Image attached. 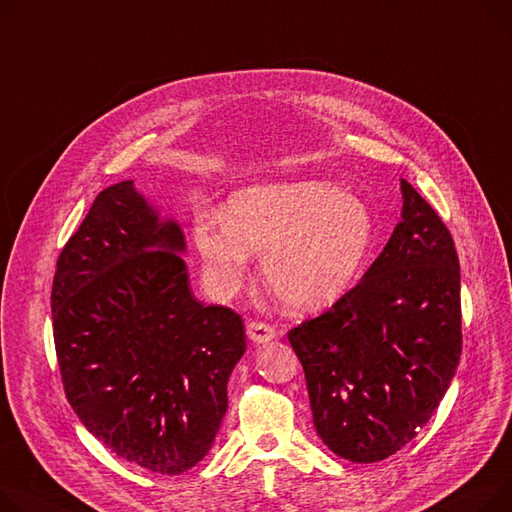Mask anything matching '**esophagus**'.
I'll list each match as a JSON object with an SVG mask.
<instances>
[{
  "label": "esophagus",
  "instance_id": "obj_1",
  "mask_svg": "<svg viewBox=\"0 0 512 512\" xmlns=\"http://www.w3.org/2000/svg\"><path fill=\"white\" fill-rule=\"evenodd\" d=\"M247 333L255 344L269 342V339H274L278 335L276 327H271L269 323H263V321H251L249 327H247Z\"/></svg>",
  "mask_w": 512,
  "mask_h": 512
}]
</instances>
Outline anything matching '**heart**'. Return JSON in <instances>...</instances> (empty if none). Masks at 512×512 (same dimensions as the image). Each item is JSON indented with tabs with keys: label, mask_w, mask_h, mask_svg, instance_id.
<instances>
[{
	"label": "heart",
	"mask_w": 512,
	"mask_h": 512,
	"mask_svg": "<svg viewBox=\"0 0 512 512\" xmlns=\"http://www.w3.org/2000/svg\"><path fill=\"white\" fill-rule=\"evenodd\" d=\"M203 276L218 298L249 276L251 251L263 253V280L288 309L319 311L358 280L374 224L366 203L327 183L300 181L238 191L222 220L199 214L193 224Z\"/></svg>",
	"instance_id": "b5f03b06"
}]
</instances>
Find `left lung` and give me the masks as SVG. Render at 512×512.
Returning a JSON list of instances; mask_svg holds the SVG:
<instances>
[{
    "label": "left lung",
    "instance_id": "8db88e82",
    "mask_svg": "<svg viewBox=\"0 0 512 512\" xmlns=\"http://www.w3.org/2000/svg\"><path fill=\"white\" fill-rule=\"evenodd\" d=\"M401 191L403 220L362 280L288 331L317 434L356 463L387 459L416 438L463 348L453 236L405 179Z\"/></svg>",
    "mask_w": 512,
    "mask_h": 512
}]
</instances>
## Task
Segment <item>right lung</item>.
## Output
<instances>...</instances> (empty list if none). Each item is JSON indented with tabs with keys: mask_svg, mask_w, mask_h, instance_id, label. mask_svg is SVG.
I'll list each match as a JSON object with an SVG mask.
<instances>
[{
	"mask_svg": "<svg viewBox=\"0 0 512 512\" xmlns=\"http://www.w3.org/2000/svg\"><path fill=\"white\" fill-rule=\"evenodd\" d=\"M181 251V228L123 181L96 195L51 290L67 401L113 453L168 475L212 449L247 350L243 317L193 296Z\"/></svg>",
	"mask_w": 512,
	"mask_h": 512,
	"instance_id": "1",
	"label": "right lung"
}]
</instances>
